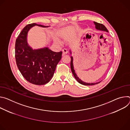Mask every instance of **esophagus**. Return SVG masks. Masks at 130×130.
Segmentation results:
<instances>
[{
	"instance_id": "esophagus-1",
	"label": "esophagus",
	"mask_w": 130,
	"mask_h": 130,
	"mask_svg": "<svg viewBox=\"0 0 130 130\" xmlns=\"http://www.w3.org/2000/svg\"><path fill=\"white\" fill-rule=\"evenodd\" d=\"M68 53V50L67 48H63L62 50V55H64Z\"/></svg>"
}]
</instances>
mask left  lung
Returning <instances> with one entry per match:
<instances>
[{
	"label": "left lung",
	"mask_w": 130,
	"mask_h": 130,
	"mask_svg": "<svg viewBox=\"0 0 130 130\" xmlns=\"http://www.w3.org/2000/svg\"><path fill=\"white\" fill-rule=\"evenodd\" d=\"M94 25H95V28L96 29L98 30H101V31H106V32H108L107 28L105 27L104 25H103V24H100V23H98L97 22H93ZM70 53L71 54V52L70 51ZM73 57L72 56L71 57V63H70V66H71V71H72V72L75 78L76 79V80L80 84H82V85H86V86H90V85H94L95 84H97L99 83H100L101 82H98V83H86V82H84L83 81H82L80 78H78V77L77 76V75H76V73H75V71L74 69V66H73Z\"/></svg>",
	"instance_id": "1"
}]
</instances>
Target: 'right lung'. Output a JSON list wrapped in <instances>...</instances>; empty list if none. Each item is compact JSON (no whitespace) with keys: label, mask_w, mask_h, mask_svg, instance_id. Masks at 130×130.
<instances>
[{"label":"right lung","mask_w":130,"mask_h":130,"mask_svg":"<svg viewBox=\"0 0 130 130\" xmlns=\"http://www.w3.org/2000/svg\"><path fill=\"white\" fill-rule=\"evenodd\" d=\"M35 26L48 27L36 23L26 26L16 40L15 60L23 77L29 83L42 85L52 79L57 64L60 60L62 52H55L48 47L33 50L28 45V31Z\"/></svg>","instance_id":"obj_1"}]
</instances>
